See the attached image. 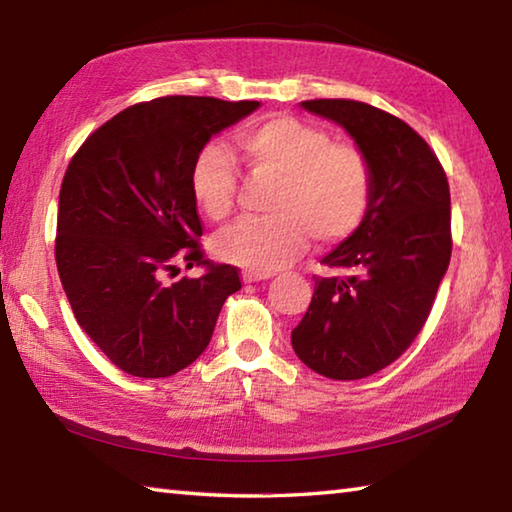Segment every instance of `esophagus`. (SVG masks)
I'll return each instance as SVG.
<instances>
[{
	"mask_svg": "<svg viewBox=\"0 0 512 512\" xmlns=\"http://www.w3.org/2000/svg\"><path fill=\"white\" fill-rule=\"evenodd\" d=\"M244 277V282H259V280H268V277H273V273H266V271H244L241 273Z\"/></svg>",
	"mask_w": 512,
	"mask_h": 512,
	"instance_id": "obj_1",
	"label": "esophagus"
}]
</instances>
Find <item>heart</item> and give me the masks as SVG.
I'll return each mask as SVG.
<instances>
[{"label":"heart","mask_w":512,"mask_h":512,"mask_svg":"<svg viewBox=\"0 0 512 512\" xmlns=\"http://www.w3.org/2000/svg\"><path fill=\"white\" fill-rule=\"evenodd\" d=\"M253 179L273 181L264 219H246L215 239V253L248 271H277L300 257L309 239L349 237L371 203V163L362 147L331 141L327 129L293 116H273L235 136ZM237 167L228 147L210 143L194 156L190 190L212 221L235 210Z\"/></svg>","instance_id":"b5f03b06"}]
</instances>
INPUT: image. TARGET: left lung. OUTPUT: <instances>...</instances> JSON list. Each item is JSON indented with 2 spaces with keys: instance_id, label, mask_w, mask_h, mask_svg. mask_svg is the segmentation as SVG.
Segmentation results:
<instances>
[{
  "instance_id": "8db88e82",
  "label": "left lung",
  "mask_w": 512,
  "mask_h": 512,
  "mask_svg": "<svg viewBox=\"0 0 512 512\" xmlns=\"http://www.w3.org/2000/svg\"><path fill=\"white\" fill-rule=\"evenodd\" d=\"M342 125L371 163L367 217L322 259L336 275L315 277L309 311L291 333L315 374L367 378L421 333L452 255L450 185L421 136L387 111L358 100H304Z\"/></svg>"
}]
</instances>
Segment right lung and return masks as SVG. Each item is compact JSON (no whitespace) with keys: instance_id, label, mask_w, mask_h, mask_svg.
Wrapping results in <instances>:
<instances>
[{"instance_id":"add662e5","label":"right lung","mask_w":512,"mask_h":512,"mask_svg":"<svg viewBox=\"0 0 512 512\" xmlns=\"http://www.w3.org/2000/svg\"><path fill=\"white\" fill-rule=\"evenodd\" d=\"M259 107L165 96L120 111L91 134L64 172L55 264L82 331L125 374L167 378L208 347L239 271L203 257L190 190L194 156ZM199 278L167 285L175 264Z\"/></svg>"}]
</instances>
